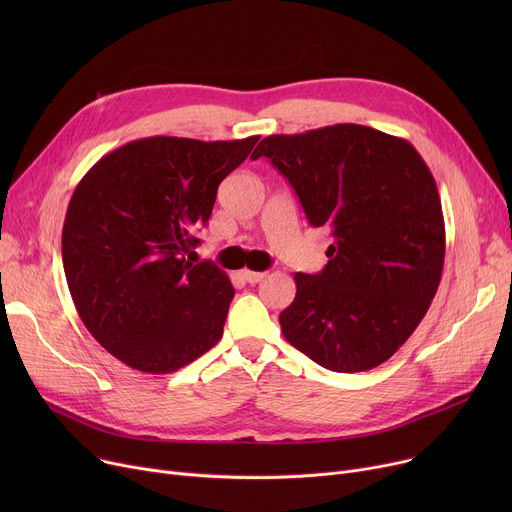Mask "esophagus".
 <instances>
[{
    "label": "esophagus",
    "instance_id": "1",
    "mask_svg": "<svg viewBox=\"0 0 512 512\" xmlns=\"http://www.w3.org/2000/svg\"><path fill=\"white\" fill-rule=\"evenodd\" d=\"M240 276H242V280L249 282V284H257V282H261V280L265 278V272H251V270H242V272H240Z\"/></svg>",
    "mask_w": 512,
    "mask_h": 512
}]
</instances>
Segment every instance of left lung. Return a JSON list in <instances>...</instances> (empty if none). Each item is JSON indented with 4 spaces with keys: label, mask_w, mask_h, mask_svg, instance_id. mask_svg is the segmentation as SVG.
Instances as JSON below:
<instances>
[{
    "label": "left lung",
    "mask_w": 512,
    "mask_h": 512,
    "mask_svg": "<svg viewBox=\"0 0 512 512\" xmlns=\"http://www.w3.org/2000/svg\"><path fill=\"white\" fill-rule=\"evenodd\" d=\"M259 157L290 182L309 224L334 238L324 270L294 276L284 338L330 371L382 365L440 286L446 238L432 172L409 141L361 124L272 134Z\"/></svg>",
    "instance_id": "left-lung-1"
}]
</instances>
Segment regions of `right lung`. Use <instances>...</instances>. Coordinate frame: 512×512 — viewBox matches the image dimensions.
I'll list each match as a JSON object with an SVG mask.
<instances>
[{
	"label": "right lung",
	"instance_id": "right-lung-1",
	"mask_svg": "<svg viewBox=\"0 0 512 512\" xmlns=\"http://www.w3.org/2000/svg\"><path fill=\"white\" fill-rule=\"evenodd\" d=\"M259 137H149L107 153L70 199L62 259L93 338L145 373H172L224 334L234 288L218 265L191 263L220 182Z\"/></svg>",
	"mask_w": 512,
	"mask_h": 512
}]
</instances>
